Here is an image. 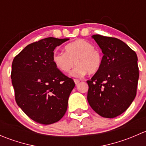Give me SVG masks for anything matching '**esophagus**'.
<instances>
[{"label": "esophagus", "instance_id": "esophagus-1", "mask_svg": "<svg viewBox=\"0 0 146 146\" xmlns=\"http://www.w3.org/2000/svg\"><path fill=\"white\" fill-rule=\"evenodd\" d=\"M74 82H75V84H76V85H78V84L80 82V80H77V79H74Z\"/></svg>", "mask_w": 146, "mask_h": 146}]
</instances>
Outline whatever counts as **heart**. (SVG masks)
<instances>
[{"label":"heart","instance_id":"heart-1","mask_svg":"<svg viewBox=\"0 0 146 146\" xmlns=\"http://www.w3.org/2000/svg\"><path fill=\"white\" fill-rule=\"evenodd\" d=\"M65 52H54L53 61L58 69L64 73H68L75 64L76 68L70 73L73 77H81L87 73H96L100 68V53L92 44L82 39H78L65 47Z\"/></svg>","mask_w":146,"mask_h":146}]
</instances>
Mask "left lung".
I'll use <instances>...</instances> for the list:
<instances>
[{
  "mask_svg": "<svg viewBox=\"0 0 146 146\" xmlns=\"http://www.w3.org/2000/svg\"><path fill=\"white\" fill-rule=\"evenodd\" d=\"M104 56L100 68L87 82L88 101L101 117L114 118L124 112L136 95L139 78L134 51L117 38L92 36Z\"/></svg>",
  "mask_w": 146,
  "mask_h": 146,
  "instance_id": "obj_1",
  "label": "left lung"
}]
</instances>
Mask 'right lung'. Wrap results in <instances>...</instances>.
Wrapping results in <instances>:
<instances>
[{"label":"right lung","mask_w":146,"mask_h":146,"mask_svg":"<svg viewBox=\"0 0 146 146\" xmlns=\"http://www.w3.org/2000/svg\"><path fill=\"white\" fill-rule=\"evenodd\" d=\"M69 39L48 37L27 45L14 58L11 79L15 101L26 114L42 124L62 118L75 82L53 61L56 47Z\"/></svg>","instance_id":"1"}]
</instances>
